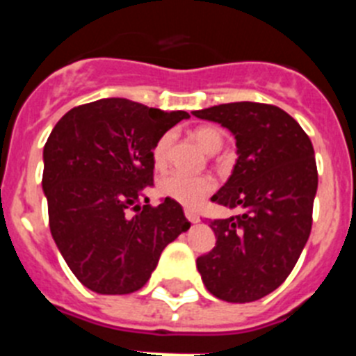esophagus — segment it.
I'll return each mask as SVG.
<instances>
[{
    "mask_svg": "<svg viewBox=\"0 0 356 356\" xmlns=\"http://www.w3.org/2000/svg\"><path fill=\"white\" fill-rule=\"evenodd\" d=\"M185 217H187L188 221L193 222V225H196V222H200V216H197V212H194V210L191 209H185Z\"/></svg>",
    "mask_w": 356,
    "mask_h": 356,
    "instance_id": "esophagus-1",
    "label": "esophagus"
}]
</instances>
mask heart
Instances as JSON below:
<instances>
[{"mask_svg":"<svg viewBox=\"0 0 356 356\" xmlns=\"http://www.w3.org/2000/svg\"><path fill=\"white\" fill-rule=\"evenodd\" d=\"M194 139L203 149L213 155L221 149L225 144V134L217 127H200L194 130ZM172 144V135L165 134L156 140L153 147V162L155 168L162 169L169 159V149ZM216 188V181L212 176L200 175L188 176L184 172H169L162 176L159 181V193L163 197L175 200L176 203H181L185 207H197Z\"/></svg>","mask_w":356,"mask_h":356,"instance_id":"b5f03b06","label":"heart"}]
</instances>
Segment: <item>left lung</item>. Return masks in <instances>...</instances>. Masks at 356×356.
<instances>
[{
    "mask_svg": "<svg viewBox=\"0 0 356 356\" xmlns=\"http://www.w3.org/2000/svg\"><path fill=\"white\" fill-rule=\"evenodd\" d=\"M235 137L237 162L212 196L238 216L213 219L217 242L196 260L207 291L229 303L257 301L291 275L312 229L317 165L303 128L285 110L253 102L193 112Z\"/></svg>",
    "mask_w": 356,
    "mask_h": 356,
    "instance_id": "8db88e82",
    "label": "left lung"
}]
</instances>
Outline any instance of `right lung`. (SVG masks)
Segmentation results:
<instances>
[{"label":"right lung","mask_w":356,"mask_h":356,"mask_svg":"<svg viewBox=\"0 0 356 356\" xmlns=\"http://www.w3.org/2000/svg\"><path fill=\"white\" fill-rule=\"evenodd\" d=\"M187 112L124 97L74 106L44 146L49 229L72 275L97 294L146 285L169 242L191 228L175 200L151 207L153 147ZM145 201H142V197Z\"/></svg>","instance_id":"add662e5"}]
</instances>
